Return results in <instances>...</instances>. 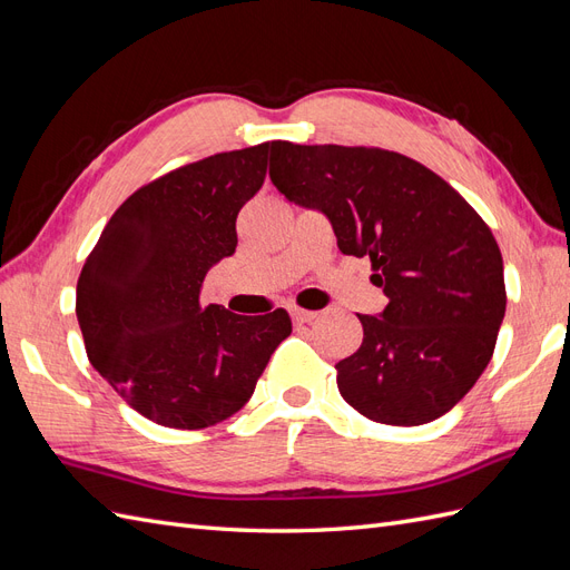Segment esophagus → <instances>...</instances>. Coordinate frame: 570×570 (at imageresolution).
<instances>
[{
  "mask_svg": "<svg viewBox=\"0 0 570 570\" xmlns=\"http://www.w3.org/2000/svg\"><path fill=\"white\" fill-rule=\"evenodd\" d=\"M317 317L315 311H305V308H291V320H294L296 325H308Z\"/></svg>",
  "mask_w": 570,
  "mask_h": 570,
  "instance_id": "1",
  "label": "esophagus"
}]
</instances>
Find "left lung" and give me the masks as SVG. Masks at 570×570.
Returning a JSON list of instances; mask_svg holds the SVG:
<instances>
[{
    "mask_svg": "<svg viewBox=\"0 0 570 570\" xmlns=\"http://www.w3.org/2000/svg\"><path fill=\"white\" fill-rule=\"evenodd\" d=\"M274 187L323 212L344 255L371 257L381 315L337 363L342 397L363 416L419 426L450 412L484 373L505 315L503 257L491 228L441 175L375 146L274 141Z\"/></svg>",
    "mask_w": 570,
    "mask_h": 570,
    "instance_id": "1",
    "label": "left lung"
}]
</instances>
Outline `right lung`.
<instances>
[{
	"label": "right lung",
	"mask_w": 570,
	"mask_h": 570,
	"mask_svg": "<svg viewBox=\"0 0 570 570\" xmlns=\"http://www.w3.org/2000/svg\"><path fill=\"white\" fill-rule=\"evenodd\" d=\"M272 146L214 154L139 187L81 269L91 366L154 424L197 431L236 414L291 334L284 308L236 315L199 303L204 276L236 253V218L265 183Z\"/></svg>",
	"instance_id": "right-lung-1"
}]
</instances>
